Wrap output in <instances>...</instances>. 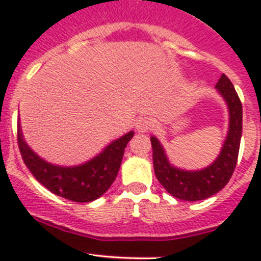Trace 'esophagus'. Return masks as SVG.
I'll return each mask as SVG.
<instances>
[{"instance_id": "1", "label": "esophagus", "mask_w": 261, "mask_h": 261, "mask_svg": "<svg viewBox=\"0 0 261 261\" xmlns=\"http://www.w3.org/2000/svg\"><path fill=\"white\" fill-rule=\"evenodd\" d=\"M152 127V121L147 117H140L136 121V130L139 133H147L149 130H151Z\"/></svg>"}]
</instances>
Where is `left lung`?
Returning <instances> with one entry per match:
<instances>
[{
    "instance_id": "obj_1",
    "label": "left lung",
    "mask_w": 261,
    "mask_h": 261,
    "mask_svg": "<svg viewBox=\"0 0 261 261\" xmlns=\"http://www.w3.org/2000/svg\"><path fill=\"white\" fill-rule=\"evenodd\" d=\"M227 105L228 130L221 151L215 162L199 170H186L174 167L165 150L155 136L150 138L152 163L158 180L173 197L194 202L206 199L220 192L230 180L238 163L240 140L243 135V106L233 84L221 75L215 87Z\"/></svg>"
}]
</instances>
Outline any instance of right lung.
Listing matches in <instances>:
<instances>
[{
    "mask_svg": "<svg viewBox=\"0 0 261 261\" xmlns=\"http://www.w3.org/2000/svg\"><path fill=\"white\" fill-rule=\"evenodd\" d=\"M133 136L134 131H130L116 139L98 155L83 164L62 167L39 156L23 140L20 121L17 123L18 147L31 174L51 193L81 203L92 202L106 193L117 177L123 151Z\"/></svg>",
    "mask_w": 261,
    "mask_h": 261,
    "instance_id": "add662e5",
    "label": "right lung"
}]
</instances>
